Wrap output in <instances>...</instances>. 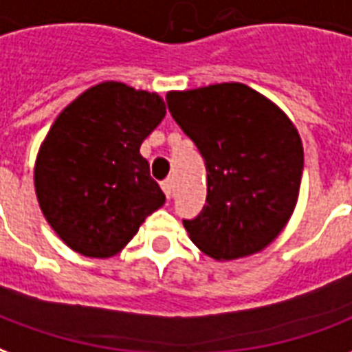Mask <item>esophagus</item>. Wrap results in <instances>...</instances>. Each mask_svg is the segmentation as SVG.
Wrapping results in <instances>:
<instances>
[{
	"instance_id": "obj_1",
	"label": "esophagus",
	"mask_w": 352,
	"mask_h": 352,
	"mask_svg": "<svg viewBox=\"0 0 352 352\" xmlns=\"http://www.w3.org/2000/svg\"><path fill=\"white\" fill-rule=\"evenodd\" d=\"M161 189L165 191V195L168 199L174 197V178H166L165 182H161Z\"/></svg>"
}]
</instances>
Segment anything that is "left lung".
<instances>
[{
  "instance_id": "obj_1",
  "label": "left lung",
  "mask_w": 352,
  "mask_h": 352,
  "mask_svg": "<svg viewBox=\"0 0 352 352\" xmlns=\"http://www.w3.org/2000/svg\"><path fill=\"white\" fill-rule=\"evenodd\" d=\"M166 104L206 165V204L184 219L195 245L219 261L264 250L296 206L304 170L298 131L240 82L168 91Z\"/></svg>"
}]
</instances>
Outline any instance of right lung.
<instances>
[{
	"label": "right lung",
	"instance_id": "right-lung-1",
	"mask_svg": "<svg viewBox=\"0 0 352 352\" xmlns=\"http://www.w3.org/2000/svg\"><path fill=\"white\" fill-rule=\"evenodd\" d=\"M165 114L157 94L102 82L56 118L37 155L35 191L46 221L71 250L112 257L163 206L140 144Z\"/></svg>",
	"mask_w": 352,
	"mask_h": 352
}]
</instances>
